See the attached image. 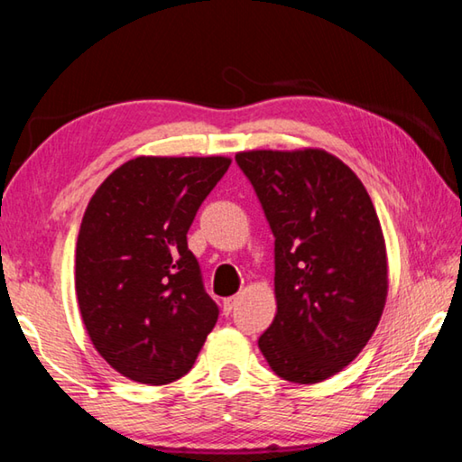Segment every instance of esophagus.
<instances>
[{
	"mask_svg": "<svg viewBox=\"0 0 462 462\" xmlns=\"http://www.w3.org/2000/svg\"><path fill=\"white\" fill-rule=\"evenodd\" d=\"M236 302H238V296H230V298H226V300H224V312H226V314H230L234 306H236Z\"/></svg>",
	"mask_w": 462,
	"mask_h": 462,
	"instance_id": "esophagus-1",
	"label": "esophagus"
}]
</instances>
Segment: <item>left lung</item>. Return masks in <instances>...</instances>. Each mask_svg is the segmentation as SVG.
I'll use <instances>...</instances> for the list:
<instances>
[{
	"instance_id": "obj_1",
	"label": "left lung",
	"mask_w": 462,
	"mask_h": 462,
	"mask_svg": "<svg viewBox=\"0 0 462 462\" xmlns=\"http://www.w3.org/2000/svg\"><path fill=\"white\" fill-rule=\"evenodd\" d=\"M275 236V300L259 349L277 376L314 384L341 372L383 317L389 267L368 191L317 148L238 152Z\"/></svg>"
}]
</instances>
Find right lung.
I'll return each mask as SVG.
<instances>
[{
    "label": "right lung",
    "instance_id": "1",
    "mask_svg": "<svg viewBox=\"0 0 462 462\" xmlns=\"http://www.w3.org/2000/svg\"><path fill=\"white\" fill-rule=\"evenodd\" d=\"M224 156H139L88 203L76 246V296L92 346L135 383L193 368L217 304L187 246L197 209L228 171Z\"/></svg>",
    "mask_w": 462,
    "mask_h": 462
}]
</instances>
